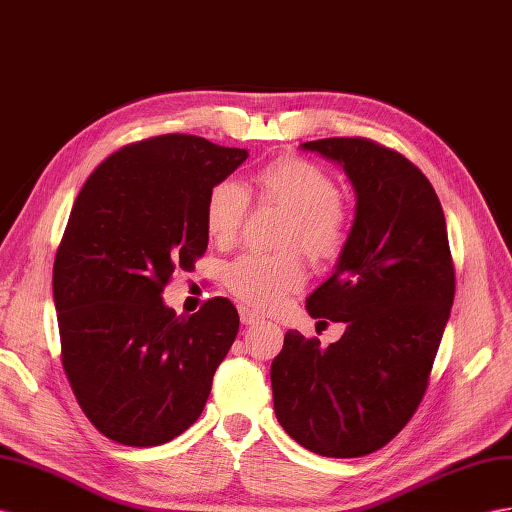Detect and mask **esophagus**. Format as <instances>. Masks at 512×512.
<instances>
[{"instance_id":"1","label":"esophagus","mask_w":512,"mask_h":512,"mask_svg":"<svg viewBox=\"0 0 512 512\" xmlns=\"http://www.w3.org/2000/svg\"><path fill=\"white\" fill-rule=\"evenodd\" d=\"M240 320H242V324H259V322H264V318L261 316H257L255 311H251V309H240Z\"/></svg>"}]
</instances>
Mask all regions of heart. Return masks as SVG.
<instances>
[{"label":"heart","instance_id":"b5f03b06","mask_svg":"<svg viewBox=\"0 0 512 512\" xmlns=\"http://www.w3.org/2000/svg\"><path fill=\"white\" fill-rule=\"evenodd\" d=\"M261 199L294 214L285 244H298L313 259H335L346 244L348 220L337 183L322 168L298 157L272 162L255 175ZM248 212V192L238 181H218L205 196V229L216 242H231ZM229 290L259 311L279 309L305 283V266L294 253L242 255L227 270Z\"/></svg>","mask_w":512,"mask_h":512}]
</instances>
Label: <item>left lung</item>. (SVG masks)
I'll use <instances>...</instances> for the list:
<instances>
[{
  "mask_svg": "<svg viewBox=\"0 0 512 512\" xmlns=\"http://www.w3.org/2000/svg\"><path fill=\"white\" fill-rule=\"evenodd\" d=\"M300 149L342 166L357 196L337 266L305 305L346 331L331 346L285 333L274 413L303 448L355 458L396 437L424 398L454 303L448 229L430 181L400 153L363 138Z\"/></svg>",
  "mask_w": 512,
  "mask_h": 512,
  "instance_id": "8db88e82",
  "label": "left lung"
}]
</instances>
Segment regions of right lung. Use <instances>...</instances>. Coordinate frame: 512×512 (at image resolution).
Wrapping results in <instances>:
<instances>
[{
  "mask_svg": "<svg viewBox=\"0 0 512 512\" xmlns=\"http://www.w3.org/2000/svg\"><path fill=\"white\" fill-rule=\"evenodd\" d=\"M246 157L157 136L112 153L77 194L54 261L62 365L86 417L116 443L162 445L203 413L240 316L220 296L177 316L162 292L207 251L205 196Z\"/></svg>",
  "mask_w": 512,
  "mask_h": 512,
  "instance_id": "add662e5",
  "label": "right lung"
}]
</instances>
